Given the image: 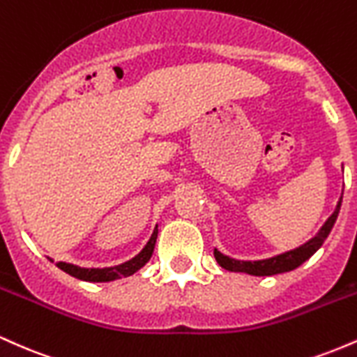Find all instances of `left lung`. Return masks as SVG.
I'll return each mask as SVG.
<instances>
[{"label":"left lung","mask_w":357,"mask_h":357,"mask_svg":"<svg viewBox=\"0 0 357 357\" xmlns=\"http://www.w3.org/2000/svg\"><path fill=\"white\" fill-rule=\"evenodd\" d=\"M341 203H342V192L337 204H335L334 213L326 220V223L322 225L321 230L317 231V235L312 236L309 241H305V243L301 245V247L289 250V252H284V253H278L275 257L264 258V260H236V258L225 255V253H221L218 248H215L216 261H218L220 267L230 270V272H245L248 273V275H257V277L277 275V273L290 272V270L297 268L298 265L304 264L305 260H309V258L322 247L324 240L329 236L335 220H337L339 210H341Z\"/></svg>","instance_id":"1"}]
</instances>
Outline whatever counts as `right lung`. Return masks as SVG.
Masks as SVG:
<instances>
[{
    "label": "right lung",
    "mask_w": 357,
    "mask_h": 357,
    "mask_svg": "<svg viewBox=\"0 0 357 357\" xmlns=\"http://www.w3.org/2000/svg\"><path fill=\"white\" fill-rule=\"evenodd\" d=\"M155 240H158V225H155L153 235L147 243L144 245V248L137 253L136 257H132L130 260L124 261L121 265H114V267H105V268H84L79 267V265L73 264H67V261H56V267L60 270H63L65 273L68 275L79 278V280H85V282H112V280H119L122 277H130L141 270L147 261L151 260L154 252V245ZM50 261H53L50 258Z\"/></svg>",
    "instance_id": "add662e5"
}]
</instances>
